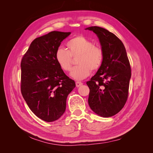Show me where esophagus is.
<instances>
[{"label": "esophagus", "mask_w": 153, "mask_h": 153, "mask_svg": "<svg viewBox=\"0 0 153 153\" xmlns=\"http://www.w3.org/2000/svg\"><path fill=\"white\" fill-rule=\"evenodd\" d=\"M82 84H82V82H76V86L77 87L81 86Z\"/></svg>", "instance_id": "esophagus-1"}]
</instances>
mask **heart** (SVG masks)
<instances>
[{"label":"heart","mask_w":153,"mask_h":153,"mask_svg":"<svg viewBox=\"0 0 153 153\" xmlns=\"http://www.w3.org/2000/svg\"><path fill=\"white\" fill-rule=\"evenodd\" d=\"M68 50L60 47L55 52V57L59 67L64 71L71 70L72 57L78 56L76 64L70 73L76 80H82L90 75L91 69L96 71L101 67L104 59V53L100 47H96L92 41L85 36L78 35L68 41Z\"/></svg>","instance_id":"b5f03b06"}]
</instances>
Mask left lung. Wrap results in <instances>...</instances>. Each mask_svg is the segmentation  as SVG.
Listing matches in <instances>:
<instances>
[{
    "instance_id": "obj_1",
    "label": "left lung",
    "mask_w": 153,
    "mask_h": 153,
    "mask_svg": "<svg viewBox=\"0 0 153 153\" xmlns=\"http://www.w3.org/2000/svg\"><path fill=\"white\" fill-rule=\"evenodd\" d=\"M85 30L97 35L104 53L101 67L87 82L90 89L88 103L97 115L112 117L124 107L128 96L131 73L126 51L122 41L106 29L92 26Z\"/></svg>"
}]
</instances>
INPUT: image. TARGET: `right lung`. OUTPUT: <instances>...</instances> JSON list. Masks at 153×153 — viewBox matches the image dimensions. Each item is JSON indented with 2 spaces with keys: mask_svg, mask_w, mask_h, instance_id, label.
Here are the masks:
<instances>
[{
  "mask_svg": "<svg viewBox=\"0 0 153 153\" xmlns=\"http://www.w3.org/2000/svg\"><path fill=\"white\" fill-rule=\"evenodd\" d=\"M71 32L52 31L36 38L21 62V92L29 108L46 122L61 117L75 82L59 67L55 57Z\"/></svg>",
  "mask_w": 153,
  "mask_h": 153,
  "instance_id": "right-lung-1",
  "label": "right lung"
}]
</instances>
